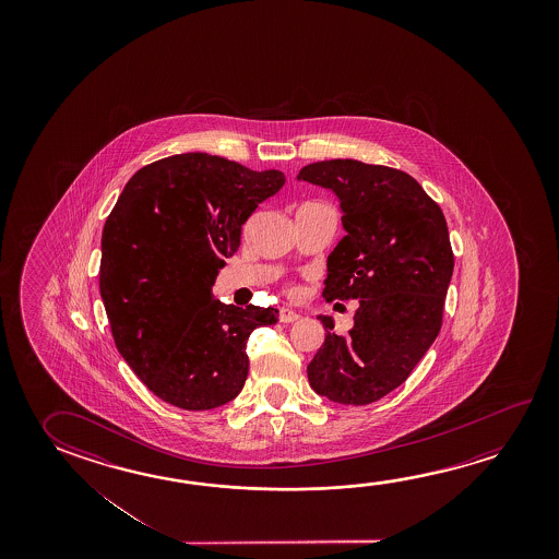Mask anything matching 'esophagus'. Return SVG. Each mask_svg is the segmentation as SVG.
<instances>
[{"mask_svg": "<svg viewBox=\"0 0 559 559\" xmlns=\"http://www.w3.org/2000/svg\"><path fill=\"white\" fill-rule=\"evenodd\" d=\"M298 318H300V316H298L296 311L290 310V308H283L281 313H278V320L283 321V323H294Z\"/></svg>", "mask_w": 559, "mask_h": 559, "instance_id": "1", "label": "esophagus"}]
</instances>
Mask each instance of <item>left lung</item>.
<instances>
[{
  "label": "left lung",
  "mask_w": 559,
  "mask_h": 559,
  "mask_svg": "<svg viewBox=\"0 0 559 559\" xmlns=\"http://www.w3.org/2000/svg\"><path fill=\"white\" fill-rule=\"evenodd\" d=\"M298 181L335 192L347 236L328 257L323 298L358 300L355 325L325 341L308 365L316 394L343 405L378 402L402 385L442 325L454 271L439 204L412 175L357 159L306 165Z\"/></svg>",
  "instance_id": "left-lung-1"
}]
</instances>
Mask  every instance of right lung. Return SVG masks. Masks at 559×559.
Here are the masks:
<instances>
[{
	"instance_id": "obj_1",
	"label": "right lung",
	"mask_w": 559,
	"mask_h": 559,
	"mask_svg": "<svg viewBox=\"0 0 559 559\" xmlns=\"http://www.w3.org/2000/svg\"><path fill=\"white\" fill-rule=\"evenodd\" d=\"M283 171L189 152L130 177L105 222L99 288L115 345L150 392L187 412L231 402L248 378L251 331L275 308H238L212 286Z\"/></svg>"
}]
</instances>
